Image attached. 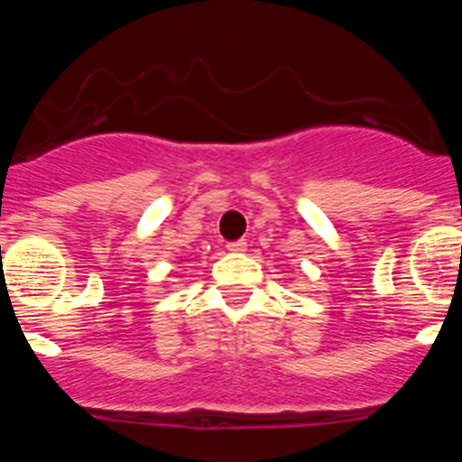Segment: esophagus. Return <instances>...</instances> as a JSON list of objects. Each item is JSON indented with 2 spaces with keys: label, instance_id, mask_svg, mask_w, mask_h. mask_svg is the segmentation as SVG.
<instances>
[{
  "label": "esophagus",
  "instance_id": "esophagus-1",
  "mask_svg": "<svg viewBox=\"0 0 462 462\" xmlns=\"http://www.w3.org/2000/svg\"><path fill=\"white\" fill-rule=\"evenodd\" d=\"M228 252H234V254H243L245 250H247V243L245 240H234V243L226 245Z\"/></svg>",
  "mask_w": 462,
  "mask_h": 462
}]
</instances>
